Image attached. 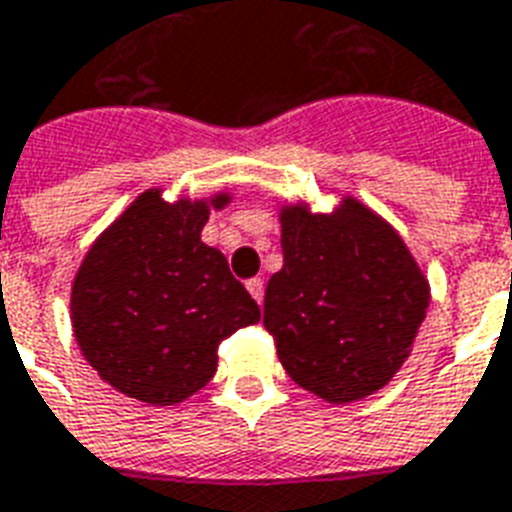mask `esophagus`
<instances>
[{
	"mask_svg": "<svg viewBox=\"0 0 512 512\" xmlns=\"http://www.w3.org/2000/svg\"><path fill=\"white\" fill-rule=\"evenodd\" d=\"M247 290H249V295H252V298H255L260 306H263V298H265V282H263V279H249Z\"/></svg>",
	"mask_w": 512,
	"mask_h": 512,
	"instance_id": "obj_1",
	"label": "esophagus"
}]
</instances>
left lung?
Listing matches in <instances>:
<instances>
[{
  "label": "left lung",
  "mask_w": 512,
  "mask_h": 512,
  "mask_svg": "<svg viewBox=\"0 0 512 512\" xmlns=\"http://www.w3.org/2000/svg\"><path fill=\"white\" fill-rule=\"evenodd\" d=\"M282 271L265 287V330L287 376L343 405L384 389L427 317L429 282L403 236L354 195L333 212L279 206Z\"/></svg>",
  "instance_id": "8db88e82"
}]
</instances>
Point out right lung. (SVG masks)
I'll use <instances>...</instances> for the list:
<instances>
[{
	"label": "right lung",
	"mask_w": 512,
	"mask_h": 512,
	"mask_svg": "<svg viewBox=\"0 0 512 512\" xmlns=\"http://www.w3.org/2000/svg\"><path fill=\"white\" fill-rule=\"evenodd\" d=\"M230 193L166 201L144 190L93 241L72 282V330L101 381L139 403L177 405L209 384L217 346L260 322L220 249L201 241Z\"/></svg>",
	"instance_id": "right-lung-1"
}]
</instances>
